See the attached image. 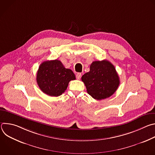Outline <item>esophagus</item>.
<instances>
[{
    "label": "esophagus",
    "instance_id": "1",
    "mask_svg": "<svg viewBox=\"0 0 155 155\" xmlns=\"http://www.w3.org/2000/svg\"><path fill=\"white\" fill-rule=\"evenodd\" d=\"M81 77V73H77V75H76V78H77L78 80L80 79Z\"/></svg>",
    "mask_w": 155,
    "mask_h": 155
}]
</instances>
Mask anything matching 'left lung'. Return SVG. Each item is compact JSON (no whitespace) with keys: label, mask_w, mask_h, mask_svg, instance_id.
Returning <instances> with one entry per match:
<instances>
[{"label":"left lung","mask_w":155,"mask_h":155,"mask_svg":"<svg viewBox=\"0 0 155 155\" xmlns=\"http://www.w3.org/2000/svg\"><path fill=\"white\" fill-rule=\"evenodd\" d=\"M81 80L87 93L97 100L113 95L120 84L119 76L114 65L107 60L93 62L90 72L81 77Z\"/></svg>","instance_id":"1"}]
</instances>
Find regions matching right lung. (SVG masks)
Wrapping results in <instances>:
<instances>
[{"label":"right lung","instance_id":"1","mask_svg":"<svg viewBox=\"0 0 155 155\" xmlns=\"http://www.w3.org/2000/svg\"><path fill=\"white\" fill-rule=\"evenodd\" d=\"M36 79L42 92L57 97L67 90L69 81L75 80V75L72 70L65 68L60 61L55 59L40 65Z\"/></svg>","mask_w":155,"mask_h":155}]
</instances>
